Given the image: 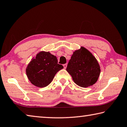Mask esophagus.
<instances>
[{"label": "esophagus", "mask_w": 127, "mask_h": 127, "mask_svg": "<svg viewBox=\"0 0 127 127\" xmlns=\"http://www.w3.org/2000/svg\"><path fill=\"white\" fill-rule=\"evenodd\" d=\"M67 64H64V65H63L64 66V68H66V67H67Z\"/></svg>", "instance_id": "1"}]
</instances>
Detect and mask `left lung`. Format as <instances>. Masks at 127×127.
<instances>
[{"instance_id": "obj_1", "label": "left lung", "mask_w": 127, "mask_h": 127, "mask_svg": "<svg viewBox=\"0 0 127 127\" xmlns=\"http://www.w3.org/2000/svg\"><path fill=\"white\" fill-rule=\"evenodd\" d=\"M66 71L71 75L75 83L86 88L96 83L101 69L95 56L88 49L82 47L73 52Z\"/></svg>"}]
</instances>
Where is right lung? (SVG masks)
Instances as JSON below:
<instances>
[{
	"label": "right lung",
	"mask_w": 127,
	"mask_h": 127,
	"mask_svg": "<svg viewBox=\"0 0 127 127\" xmlns=\"http://www.w3.org/2000/svg\"><path fill=\"white\" fill-rule=\"evenodd\" d=\"M64 68L58 64L56 56L49 52L41 51L33 57L26 72L30 82L35 86L43 88L51 83L57 72Z\"/></svg>",
	"instance_id": "1"
}]
</instances>
